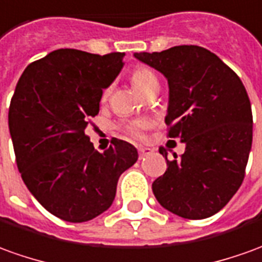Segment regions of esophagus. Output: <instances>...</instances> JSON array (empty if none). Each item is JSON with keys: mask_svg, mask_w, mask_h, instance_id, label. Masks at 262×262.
Instances as JSON below:
<instances>
[{"mask_svg": "<svg viewBox=\"0 0 262 262\" xmlns=\"http://www.w3.org/2000/svg\"><path fill=\"white\" fill-rule=\"evenodd\" d=\"M152 152V149L151 148H147V147H138V154H140V157H145V155H148Z\"/></svg>", "mask_w": 262, "mask_h": 262, "instance_id": "obj_1", "label": "esophagus"}]
</instances>
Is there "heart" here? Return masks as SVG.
Wrapping results in <instances>:
<instances>
[{"label": "heart", "instance_id": "b5f03b06", "mask_svg": "<svg viewBox=\"0 0 262 262\" xmlns=\"http://www.w3.org/2000/svg\"><path fill=\"white\" fill-rule=\"evenodd\" d=\"M133 82L135 84V86L141 91L142 94H145L148 91L149 88L152 86L160 85V81H158V77L155 75V73L152 70H149L148 67H137L134 71H133ZM111 93V86H108L104 90L102 93V101H105L108 98V95ZM148 122L144 120L133 121L127 124L124 129L128 135L131 137H141L142 131L147 128Z\"/></svg>", "mask_w": 262, "mask_h": 262}]
</instances>
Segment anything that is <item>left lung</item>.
<instances>
[{
    "label": "left lung",
    "instance_id": "8db88e82",
    "mask_svg": "<svg viewBox=\"0 0 262 262\" xmlns=\"http://www.w3.org/2000/svg\"><path fill=\"white\" fill-rule=\"evenodd\" d=\"M134 57L167 78L165 124L169 138L185 144L152 183L157 201L188 220L223 210L241 187L252 144V113L241 79L215 54L196 45H178Z\"/></svg>",
    "mask_w": 262,
    "mask_h": 262
}]
</instances>
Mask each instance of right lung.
I'll list each match as a JSON object with an SVG mask.
<instances>
[{"label": "right lung", "instance_id": "right-lung-1", "mask_svg": "<svg viewBox=\"0 0 262 262\" xmlns=\"http://www.w3.org/2000/svg\"><path fill=\"white\" fill-rule=\"evenodd\" d=\"M124 55L55 50L25 68L11 98L8 127L23 181L45 210L68 223L107 211L120 176L138 160L129 142L113 138L100 152L85 134Z\"/></svg>", "mask_w": 262, "mask_h": 262}]
</instances>
